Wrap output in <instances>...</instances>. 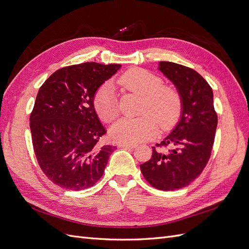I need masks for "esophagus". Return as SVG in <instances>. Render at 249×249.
Returning <instances> with one entry per match:
<instances>
[{
	"instance_id": "34e87169",
	"label": "esophagus",
	"mask_w": 249,
	"mask_h": 249,
	"mask_svg": "<svg viewBox=\"0 0 249 249\" xmlns=\"http://www.w3.org/2000/svg\"><path fill=\"white\" fill-rule=\"evenodd\" d=\"M119 146L123 147V148H134V147H136L137 145L136 144H125V143H122V144H119Z\"/></svg>"
}]
</instances>
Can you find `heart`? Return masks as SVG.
Returning a JSON list of instances; mask_svg holds the SVG:
<instances>
[{"mask_svg":"<svg viewBox=\"0 0 249 249\" xmlns=\"http://www.w3.org/2000/svg\"><path fill=\"white\" fill-rule=\"evenodd\" d=\"M117 84L127 91L143 97L138 118H123L113 124L110 136L125 144H135L150 139L158 131V123L163 129L176 124L182 111V97L178 90L164 86L156 74L141 69H132L117 79ZM94 109L104 122L111 123L118 116V103L114 87L109 83L97 90L93 99Z\"/></svg>","mask_w":249,"mask_h":249,"instance_id":"b5f03b06","label":"heart"}]
</instances>
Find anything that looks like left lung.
Returning a JSON list of instances; mask_svg holds the SVG:
<instances>
[{
  "label": "left lung",
  "mask_w": 249,
  "mask_h": 249,
  "mask_svg": "<svg viewBox=\"0 0 249 249\" xmlns=\"http://www.w3.org/2000/svg\"><path fill=\"white\" fill-rule=\"evenodd\" d=\"M158 70L176 86L182 97V111L173 130L157 144L170 145L171 149L153 147L152 158L140 169L153 187L173 191L189 185L206 167L218 120L213 90L197 71L169 61H160Z\"/></svg>",
  "instance_id": "8db88e82"
}]
</instances>
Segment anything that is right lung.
<instances>
[{
  "mask_svg": "<svg viewBox=\"0 0 249 249\" xmlns=\"http://www.w3.org/2000/svg\"><path fill=\"white\" fill-rule=\"evenodd\" d=\"M120 67L95 62L66 66L51 74L39 88L30 115L34 152L44 175L64 189L93 186L115 149L99 145L106 130L93 99Z\"/></svg>",
  "mask_w": 249,
  "mask_h": 249,
  "instance_id": "right-lung-1",
  "label": "right lung"
}]
</instances>
